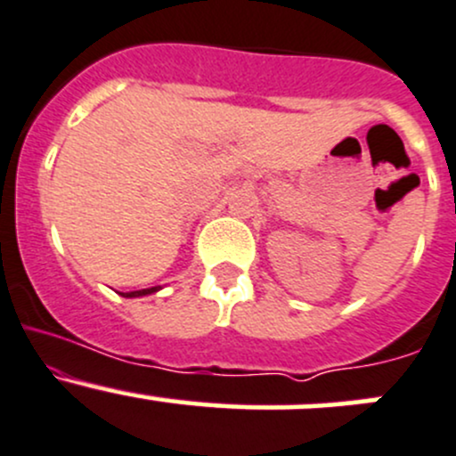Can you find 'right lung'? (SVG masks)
Returning a JSON list of instances; mask_svg holds the SVG:
<instances>
[{
  "label": "right lung",
  "instance_id": "right-lung-1",
  "mask_svg": "<svg viewBox=\"0 0 456 456\" xmlns=\"http://www.w3.org/2000/svg\"><path fill=\"white\" fill-rule=\"evenodd\" d=\"M159 290V286H152V289H143V290H133V292H126L124 297H142V295H151V292H157Z\"/></svg>",
  "mask_w": 456,
  "mask_h": 456
}]
</instances>
